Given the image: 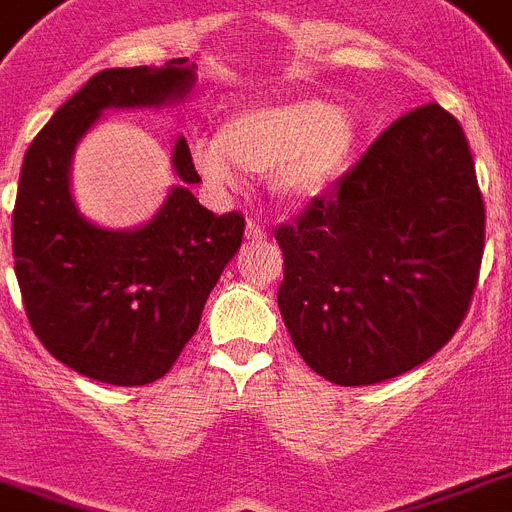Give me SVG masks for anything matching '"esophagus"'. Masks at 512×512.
I'll list each match as a JSON object with an SVG mask.
<instances>
[{"label": "esophagus", "mask_w": 512, "mask_h": 512, "mask_svg": "<svg viewBox=\"0 0 512 512\" xmlns=\"http://www.w3.org/2000/svg\"><path fill=\"white\" fill-rule=\"evenodd\" d=\"M247 242H265L268 239V229L265 226H260L257 221H247Z\"/></svg>", "instance_id": "1"}]
</instances>
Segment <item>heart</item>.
Wrapping results in <instances>:
<instances>
[{"label":"heart","instance_id":"b5f03b06","mask_svg":"<svg viewBox=\"0 0 512 512\" xmlns=\"http://www.w3.org/2000/svg\"><path fill=\"white\" fill-rule=\"evenodd\" d=\"M359 148L351 111L320 98L239 111L223 122L216 143L192 148L205 179L234 184L236 174L268 176L270 192L286 205H304L346 174Z\"/></svg>","mask_w":512,"mask_h":512}]
</instances>
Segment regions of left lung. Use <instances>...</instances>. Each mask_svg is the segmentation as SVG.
<instances>
[{"instance_id":"left-lung-1","label":"left lung","mask_w":512,"mask_h":512,"mask_svg":"<svg viewBox=\"0 0 512 512\" xmlns=\"http://www.w3.org/2000/svg\"><path fill=\"white\" fill-rule=\"evenodd\" d=\"M484 200L458 119H395L325 200L278 226V307L296 351L336 385H375L437 354L471 307Z\"/></svg>"}]
</instances>
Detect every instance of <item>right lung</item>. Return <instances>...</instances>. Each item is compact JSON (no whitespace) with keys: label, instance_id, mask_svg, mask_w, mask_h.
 Returning <instances> with one entry per match:
<instances>
[{"label":"right lung","instance_id":"right-lung-1","mask_svg":"<svg viewBox=\"0 0 512 512\" xmlns=\"http://www.w3.org/2000/svg\"><path fill=\"white\" fill-rule=\"evenodd\" d=\"M195 70L187 59H169L163 67L98 72L25 153L12 210L25 315L46 351L90 380L124 388L161 380L242 247V213L216 216L187 187H174L156 218L135 231L98 229L72 203V150L101 111L182 98ZM174 169L187 184L200 182L184 137L176 140Z\"/></svg>","mask_w":512,"mask_h":512}]
</instances>
